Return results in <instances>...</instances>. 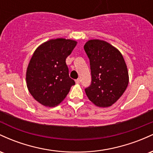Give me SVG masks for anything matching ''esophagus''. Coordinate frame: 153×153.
<instances>
[{"label": "esophagus", "mask_w": 153, "mask_h": 153, "mask_svg": "<svg viewBox=\"0 0 153 153\" xmlns=\"http://www.w3.org/2000/svg\"><path fill=\"white\" fill-rule=\"evenodd\" d=\"M75 82H76V83H80V78H78L77 79V80H75Z\"/></svg>", "instance_id": "34e87169"}]
</instances>
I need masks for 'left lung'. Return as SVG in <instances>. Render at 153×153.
Here are the masks:
<instances>
[{
  "label": "left lung",
  "instance_id": "1",
  "mask_svg": "<svg viewBox=\"0 0 153 153\" xmlns=\"http://www.w3.org/2000/svg\"><path fill=\"white\" fill-rule=\"evenodd\" d=\"M84 50L90 60L91 83L85 88L88 98L100 107L118 100L129 83L127 65L121 52L105 41L87 42Z\"/></svg>",
  "mask_w": 153,
  "mask_h": 153
}]
</instances>
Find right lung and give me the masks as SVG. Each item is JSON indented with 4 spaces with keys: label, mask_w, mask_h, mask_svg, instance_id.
Instances as JSON below:
<instances>
[{
    "label": "right lung",
    "mask_w": 153,
    "mask_h": 153,
    "mask_svg": "<svg viewBox=\"0 0 153 153\" xmlns=\"http://www.w3.org/2000/svg\"><path fill=\"white\" fill-rule=\"evenodd\" d=\"M76 44L62 38L51 39L33 54L26 71V83L31 96L44 106L58 105L75 84L70 78L65 60Z\"/></svg>",
    "instance_id": "obj_1"
}]
</instances>
